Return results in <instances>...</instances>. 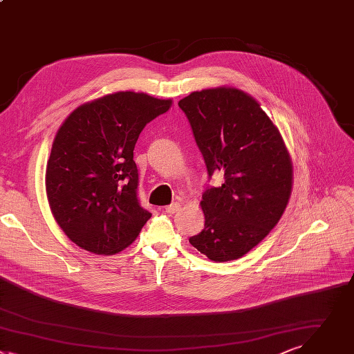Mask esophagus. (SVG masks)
Returning <instances> with one entry per match:
<instances>
[{
  "instance_id": "1",
  "label": "esophagus",
  "mask_w": 354,
  "mask_h": 354,
  "mask_svg": "<svg viewBox=\"0 0 354 354\" xmlns=\"http://www.w3.org/2000/svg\"><path fill=\"white\" fill-rule=\"evenodd\" d=\"M180 207H181V205H180L178 202H173V203L165 206V212H166V214H176V212H177Z\"/></svg>"
}]
</instances>
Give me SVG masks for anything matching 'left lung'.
Here are the masks:
<instances>
[{
  "label": "left lung",
  "instance_id": "left-lung-1",
  "mask_svg": "<svg viewBox=\"0 0 354 354\" xmlns=\"http://www.w3.org/2000/svg\"><path fill=\"white\" fill-rule=\"evenodd\" d=\"M203 156L209 180L203 230L189 243L215 262L241 258L276 226L290 198L293 169L279 129L258 102L233 88L192 92L178 102Z\"/></svg>",
  "mask_w": 354,
  "mask_h": 354
}]
</instances>
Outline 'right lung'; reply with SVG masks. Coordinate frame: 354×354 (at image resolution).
Returning <instances> with one entry per match:
<instances>
[{
  "mask_svg": "<svg viewBox=\"0 0 354 354\" xmlns=\"http://www.w3.org/2000/svg\"><path fill=\"white\" fill-rule=\"evenodd\" d=\"M171 100L118 92L86 103L58 129L46 169L53 215L78 247L110 255L128 247L152 214L138 198L133 148Z\"/></svg>",
  "mask_w": 354,
  "mask_h": 354,
  "instance_id": "1",
  "label": "right lung"
}]
</instances>
